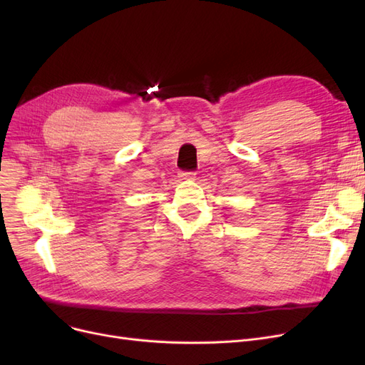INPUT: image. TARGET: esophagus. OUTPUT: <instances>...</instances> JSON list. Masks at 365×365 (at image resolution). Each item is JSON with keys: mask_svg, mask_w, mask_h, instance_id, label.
Instances as JSON below:
<instances>
[{"mask_svg": "<svg viewBox=\"0 0 365 365\" xmlns=\"http://www.w3.org/2000/svg\"><path fill=\"white\" fill-rule=\"evenodd\" d=\"M179 178L180 179H194L195 178V173L194 171H180L179 173Z\"/></svg>", "mask_w": 365, "mask_h": 365, "instance_id": "34e87169", "label": "esophagus"}]
</instances>
